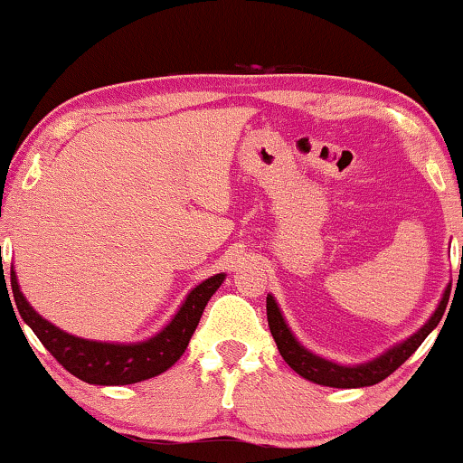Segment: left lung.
Returning a JSON list of instances; mask_svg holds the SVG:
<instances>
[{
    "label": "left lung",
    "mask_w": 463,
    "mask_h": 463,
    "mask_svg": "<svg viewBox=\"0 0 463 463\" xmlns=\"http://www.w3.org/2000/svg\"><path fill=\"white\" fill-rule=\"evenodd\" d=\"M449 293H451V284H447L445 293H442L439 307L434 309V314L430 316L428 322H423L420 331H415L411 337L398 341L396 345H392L390 350L379 354L377 358L369 360V363L360 364H339L335 360L322 358L312 350H307L299 339L295 337L290 326L284 320L282 309L278 307L274 295H268V322L271 337H274L278 352L284 358L290 369L297 375H301L307 382L326 385V388H366V385H375L383 382L385 377L392 375L417 347L423 344V339L439 326V322L445 314Z\"/></svg>",
    "instance_id": "8db88e82"
}]
</instances>
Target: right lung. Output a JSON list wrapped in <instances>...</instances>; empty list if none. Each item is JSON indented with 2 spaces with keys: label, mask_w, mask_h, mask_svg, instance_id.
I'll return each mask as SVG.
<instances>
[{
  "label": "right lung",
  "mask_w": 463,
  "mask_h": 463,
  "mask_svg": "<svg viewBox=\"0 0 463 463\" xmlns=\"http://www.w3.org/2000/svg\"><path fill=\"white\" fill-rule=\"evenodd\" d=\"M225 276L227 274H214L189 290L185 301L181 303V307L176 309V314L162 331H157L143 341L119 344V341L84 339L54 326L52 322L31 307L27 297L23 295L21 284H18L14 265L10 268L12 295H14L16 309L24 320V325L31 326V331L37 335L43 347L71 375L92 385L138 383L168 371L183 356V352L187 350L189 339H192L195 326H198L206 303L217 293ZM5 293H8V288H5Z\"/></svg>",
  "instance_id": "obj_1"
}]
</instances>
